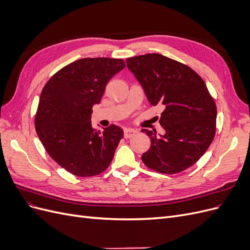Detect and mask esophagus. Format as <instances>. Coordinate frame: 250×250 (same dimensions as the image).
Here are the masks:
<instances>
[{
  "instance_id": "1",
  "label": "esophagus",
  "mask_w": 250,
  "mask_h": 250,
  "mask_svg": "<svg viewBox=\"0 0 250 250\" xmlns=\"http://www.w3.org/2000/svg\"><path fill=\"white\" fill-rule=\"evenodd\" d=\"M137 132H138V131L135 130V129H132V128H126V129L124 130V137H125L126 139L131 138L132 135H134Z\"/></svg>"
}]
</instances>
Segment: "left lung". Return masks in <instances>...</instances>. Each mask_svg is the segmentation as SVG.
Segmentation results:
<instances>
[{"label":"left lung","instance_id":"obj_1","mask_svg":"<svg viewBox=\"0 0 250 250\" xmlns=\"http://www.w3.org/2000/svg\"><path fill=\"white\" fill-rule=\"evenodd\" d=\"M126 63L149 103L164 107L160 124L165 134L142 129L151 141L143 163L164 174L190 168L216 133L217 108L206 83L191 67L157 53L127 58Z\"/></svg>","mask_w":250,"mask_h":250}]
</instances>
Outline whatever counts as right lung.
I'll list each match as a JSON object with an SVG mask.
<instances>
[{
    "label": "right lung",
    "mask_w": 250,
    "mask_h": 250,
    "mask_svg": "<svg viewBox=\"0 0 250 250\" xmlns=\"http://www.w3.org/2000/svg\"><path fill=\"white\" fill-rule=\"evenodd\" d=\"M125 66L123 59L82 58L59 70L43 86L35 116L37 135L60 167L80 177L108 168L123 130L110 125L94 129L93 106L105 86Z\"/></svg>",
    "instance_id": "add662e5"
}]
</instances>
